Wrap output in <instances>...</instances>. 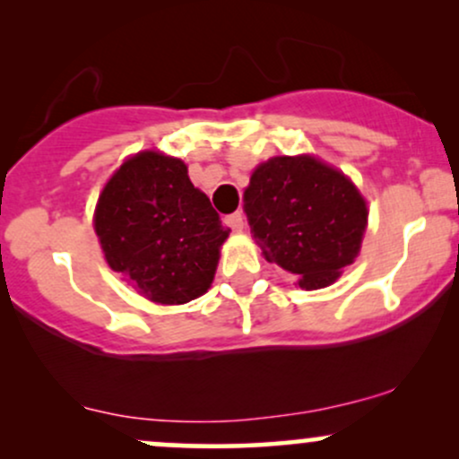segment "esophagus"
I'll return each mask as SVG.
<instances>
[{
    "label": "esophagus",
    "mask_w": 459,
    "mask_h": 459,
    "mask_svg": "<svg viewBox=\"0 0 459 459\" xmlns=\"http://www.w3.org/2000/svg\"><path fill=\"white\" fill-rule=\"evenodd\" d=\"M224 222H226V226H230L233 230H241V229H244V213L235 212V213L226 215Z\"/></svg>",
    "instance_id": "34e87169"
}]
</instances>
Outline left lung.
Here are the masks:
<instances>
[{"label":"left lung","mask_w":459,"mask_h":459,"mask_svg":"<svg viewBox=\"0 0 459 459\" xmlns=\"http://www.w3.org/2000/svg\"><path fill=\"white\" fill-rule=\"evenodd\" d=\"M252 237L302 289L328 287L360 250L367 204L343 172L313 157H273L244 194Z\"/></svg>","instance_id":"left-lung-1"}]
</instances>
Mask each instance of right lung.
I'll use <instances>...</instances> for the list:
<instances>
[{"instance_id":"right-lung-1","label":"right lung","mask_w":459,"mask_h":459,"mask_svg":"<svg viewBox=\"0 0 459 459\" xmlns=\"http://www.w3.org/2000/svg\"><path fill=\"white\" fill-rule=\"evenodd\" d=\"M94 230L109 267L160 304L203 296L230 233L192 186L186 163L152 151L131 157L109 178Z\"/></svg>"}]
</instances>
